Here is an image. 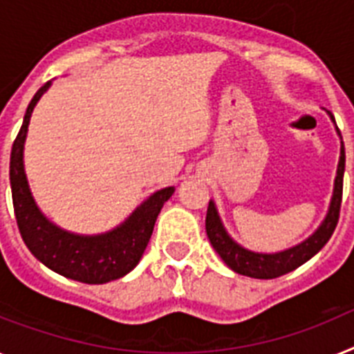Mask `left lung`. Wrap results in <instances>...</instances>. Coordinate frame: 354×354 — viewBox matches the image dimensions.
Here are the masks:
<instances>
[{
	"label": "left lung",
	"mask_w": 354,
	"mask_h": 354,
	"mask_svg": "<svg viewBox=\"0 0 354 354\" xmlns=\"http://www.w3.org/2000/svg\"><path fill=\"white\" fill-rule=\"evenodd\" d=\"M328 115L335 122L333 115L329 111ZM337 133L340 136L338 127ZM344 169H346V151H344L342 142L331 205H329L328 214H326L324 221L320 223V227L306 241L299 243V245L292 246L288 250L277 252V254H259V252L246 250V248H243L241 245H237L232 237L228 236L225 227H223L221 219H219L216 205H214V201H209L205 228H207V236L210 239V245L214 246V250L218 252L219 257L225 261L228 268L234 270L239 275H246V277L254 279H275L281 277V275H284L288 272H293L301 264H304L306 261H310L315 254H319L322 250V246L329 241V237L333 236L338 223V216H340V205H342Z\"/></svg>",
	"instance_id": "obj_1"
}]
</instances>
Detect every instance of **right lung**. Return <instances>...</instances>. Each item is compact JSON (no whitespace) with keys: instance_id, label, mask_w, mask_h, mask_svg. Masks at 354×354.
<instances>
[{"instance_id":"right-lung-1","label":"right lung","mask_w":354,"mask_h":354,"mask_svg":"<svg viewBox=\"0 0 354 354\" xmlns=\"http://www.w3.org/2000/svg\"><path fill=\"white\" fill-rule=\"evenodd\" d=\"M50 88L41 86L26 108L23 126L17 133L10 153L12 203L21 237L28 250L62 277L86 284H104L124 277L135 268L153 234L154 223L163 203L174 194V187H165L151 194L135 212L106 234L79 236L53 225L32 198L23 165V147L37 100Z\"/></svg>"}]
</instances>
